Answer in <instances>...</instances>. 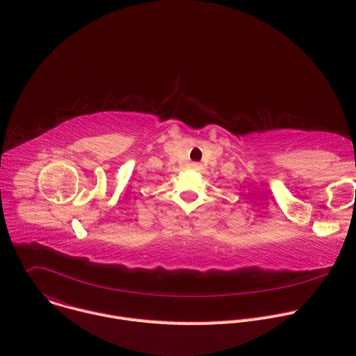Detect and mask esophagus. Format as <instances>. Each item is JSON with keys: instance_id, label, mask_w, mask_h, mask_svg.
Here are the masks:
<instances>
[{"instance_id": "obj_1", "label": "esophagus", "mask_w": 356, "mask_h": 356, "mask_svg": "<svg viewBox=\"0 0 356 356\" xmlns=\"http://www.w3.org/2000/svg\"><path fill=\"white\" fill-rule=\"evenodd\" d=\"M190 168H191V169H194V170H198V169H200V163L193 162V163H190Z\"/></svg>"}]
</instances>
